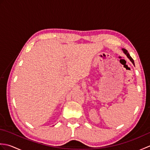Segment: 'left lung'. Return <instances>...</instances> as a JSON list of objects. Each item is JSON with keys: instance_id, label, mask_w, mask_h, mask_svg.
Masks as SVG:
<instances>
[{"instance_id": "obj_1", "label": "left lung", "mask_w": 150, "mask_h": 150, "mask_svg": "<svg viewBox=\"0 0 150 150\" xmlns=\"http://www.w3.org/2000/svg\"><path fill=\"white\" fill-rule=\"evenodd\" d=\"M122 52H123V53L125 54V55L127 56V57H128V58L129 59V60L130 61H131L132 62V64L133 65L135 66V63H134V60H133V59L131 57V56L129 55V53L128 52V51H127L126 49H124V48H122Z\"/></svg>"}]
</instances>
